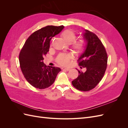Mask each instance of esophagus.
Returning <instances> with one entry per match:
<instances>
[{
    "mask_svg": "<svg viewBox=\"0 0 128 128\" xmlns=\"http://www.w3.org/2000/svg\"><path fill=\"white\" fill-rule=\"evenodd\" d=\"M62 70H67V71H69L70 69L69 68H64V67H63V68H62Z\"/></svg>",
    "mask_w": 128,
    "mask_h": 128,
    "instance_id": "obj_1",
    "label": "esophagus"
}]
</instances>
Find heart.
I'll use <instances>...</instances> for the list:
<instances>
[{"mask_svg": "<svg viewBox=\"0 0 128 128\" xmlns=\"http://www.w3.org/2000/svg\"><path fill=\"white\" fill-rule=\"evenodd\" d=\"M61 37L64 42L68 44H72V48L77 54H82L85 51L86 48V42L84 40H75L76 35L75 33L72 30L70 29L66 30L61 33ZM72 58L70 54H60L57 57L58 63L62 66L68 65L69 61Z\"/></svg>", "mask_w": 128, "mask_h": 128, "instance_id": "b5f03b06", "label": "heart"}]
</instances>
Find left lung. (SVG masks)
<instances>
[{
    "mask_svg": "<svg viewBox=\"0 0 128 128\" xmlns=\"http://www.w3.org/2000/svg\"><path fill=\"white\" fill-rule=\"evenodd\" d=\"M83 38L86 48L78 60L80 68H86V72L78 70V76L72 81V86L77 90L88 91L94 88L104 74L107 65V54L105 48L97 36L85 30Z\"/></svg>",
    "mask_w": 128,
    "mask_h": 128,
    "instance_id": "left-lung-1",
    "label": "left lung"
}]
</instances>
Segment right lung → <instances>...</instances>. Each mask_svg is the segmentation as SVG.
I'll return each mask as SVG.
<instances>
[{
    "label": "right lung",
    "instance_id": "1",
    "mask_svg": "<svg viewBox=\"0 0 128 128\" xmlns=\"http://www.w3.org/2000/svg\"><path fill=\"white\" fill-rule=\"evenodd\" d=\"M64 26H48L34 32L28 37L19 54L22 72L26 80L34 87L44 89L54 83L59 67L47 66L44 62V56L49 51L51 38L59 34Z\"/></svg>",
    "mask_w": 128,
    "mask_h": 128
}]
</instances>
